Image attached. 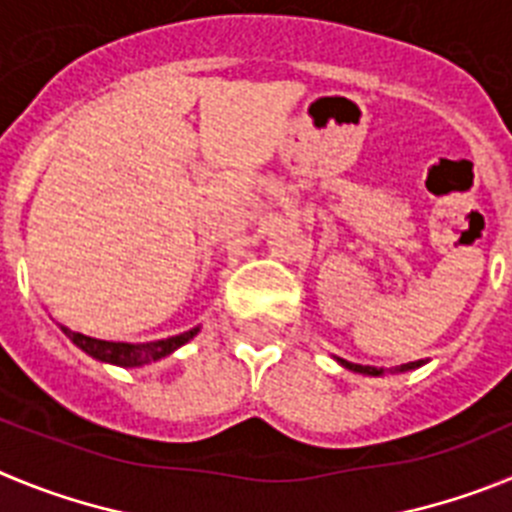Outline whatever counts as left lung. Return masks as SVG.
Returning a JSON list of instances; mask_svg holds the SVG:
<instances>
[{"label": "left lung", "mask_w": 512, "mask_h": 512, "mask_svg": "<svg viewBox=\"0 0 512 512\" xmlns=\"http://www.w3.org/2000/svg\"><path fill=\"white\" fill-rule=\"evenodd\" d=\"M338 364L346 366V369H351V372H359V374H372V377H379V374H384L382 369H377V366H364V364H351V361L346 359H338ZM423 364V361H410V364H400L395 369V372H408V369H418V366Z\"/></svg>", "instance_id": "obj_1"}]
</instances>
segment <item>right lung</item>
I'll return each mask as SVG.
<instances>
[{
    "instance_id": "right-lung-1",
    "label": "right lung",
    "mask_w": 512,
    "mask_h": 512,
    "mask_svg": "<svg viewBox=\"0 0 512 512\" xmlns=\"http://www.w3.org/2000/svg\"><path fill=\"white\" fill-rule=\"evenodd\" d=\"M61 330L81 348V351H84V354L92 356V359L104 361V364H117V366H143L174 354L176 348L184 346L187 341H192L200 328H192L187 330V333H179V336H171V338H164V341H153V343L99 341V338L76 333V330L66 328V325H61Z\"/></svg>"
}]
</instances>
